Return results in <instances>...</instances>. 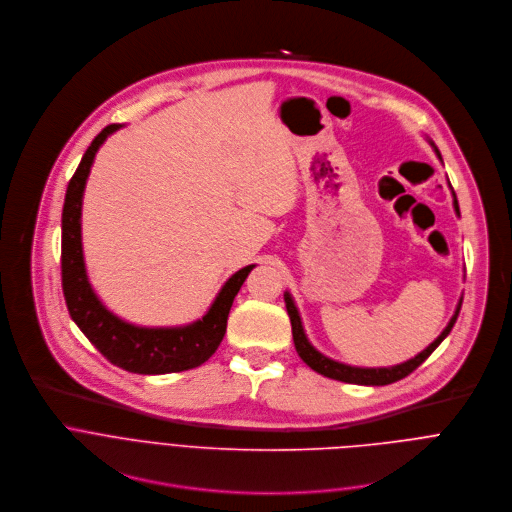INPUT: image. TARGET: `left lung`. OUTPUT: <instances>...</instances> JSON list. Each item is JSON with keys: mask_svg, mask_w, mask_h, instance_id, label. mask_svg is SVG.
<instances>
[{"mask_svg": "<svg viewBox=\"0 0 512 512\" xmlns=\"http://www.w3.org/2000/svg\"><path fill=\"white\" fill-rule=\"evenodd\" d=\"M429 145L433 148L435 156L440 158L442 162V156H440V150L435 148V143L427 137ZM448 186L452 190V196H454V210L456 214L460 216V206H458V198H456V192L448 180ZM283 300H285V308H287V316H289V322H291V334H294V344H296V350L300 354V358L308 364V367L328 379H334V381H342V383H352V385H367V387H383V385H391L395 381H401L405 379L409 373H413L421 362H425V358L440 346L448 334L452 332L456 320H458V314H460V308H462V296L456 304V310H454V316L450 318L448 326L442 330V334L437 336L427 348H423L419 354H415L413 358L405 360V362H399V364H393V367H352V364H346V362H338L326 354H322L306 336V330H304V324H302V316H300V310L294 302V298H291L289 291H283Z\"/></svg>", "mask_w": 512, "mask_h": 512, "instance_id": "1", "label": "left lung"}]
</instances>
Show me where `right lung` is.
I'll use <instances>...</instances> for the list:
<instances>
[{
  "mask_svg": "<svg viewBox=\"0 0 512 512\" xmlns=\"http://www.w3.org/2000/svg\"><path fill=\"white\" fill-rule=\"evenodd\" d=\"M123 125H107L89 145L70 178L62 208V291L81 332L115 367L137 375H168L200 367L223 342L235 296L251 269L235 271L202 318L182 326H137L113 314L97 296L87 273L83 251V196L95 156L109 135Z\"/></svg>",
  "mask_w": 512,
  "mask_h": 512,
  "instance_id": "add662e5",
  "label": "right lung"
}]
</instances>
